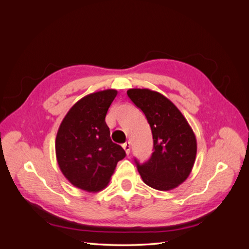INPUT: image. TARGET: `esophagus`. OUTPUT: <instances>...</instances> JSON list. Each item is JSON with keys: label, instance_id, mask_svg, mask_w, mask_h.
<instances>
[{"label": "esophagus", "instance_id": "obj_1", "mask_svg": "<svg viewBox=\"0 0 249 249\" xmlns=\"http://www.w3.org/2000/svg\"><path fill=\"white\" fill-rule=\"evenodd\" d=\"M123 147L124 148L126 155H129V154H130V152H131V142H130V141H126V142H124V144H123Z\"/></svg>", "mask_w": 249, "mask_h": 249}]
</instances>
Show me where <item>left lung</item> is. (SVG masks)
Returning a JSON list of instances; mask_svg holds the SVG:
<instances>
[{
    "mask_svg": "<svg viewBox=\"0 0 249 249\" xmlns=\"http://www.w3.org/2000/svg\"><path fill=\"white\" fill-rule=\"evenodd\" d=\"M127 96L147 119L154 153L144 163L134 159L146 185L170 190L190 175L196 157L195 135L179 110L168 99L149 89H130Z\"/></svg>",
    "mask_w": 249,
    "mask_h": 249,
    "instance_id": "obj_1",
    "label": "left lung"
}]
</instances>
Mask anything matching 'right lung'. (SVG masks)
<instances>
[{
  "mask_svg": "<svg viewBox=\"0 0 249 249\" xmlns=\"http://www.w3.org/2000/svg\"><path fill=\"white\" fill-rule=\"evenodd\" d=\"M114 89L83 97L67 113L57 133L56 156L64 177L80 189L102 190L109 183L124 149L110 138L105 117Z\"/></svg>",
  "mask_w": 249,
  "mask_h": 249,
  "instance_id": "1",
  "label": "right lung"
}]
</instances>
